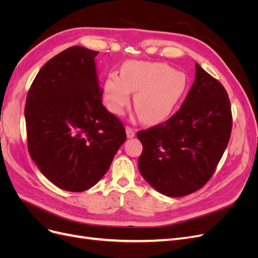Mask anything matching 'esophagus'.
<instances>
[{"mask_svg": "<svg viewBox=\"0 0 258 258\" xmlns=\"http://www.w3.org/2000/svg\"><path fill=\"white\" fill-rule=\"evenodd\" d=\"M126 132H127V137L128 138H134L136 136V129L130 127V126L126 127Z\"/></svg>", "mask_w": 258, "mask_h": 258, "instance_id": "esophagus-1", "label": "esophagus"}]
</instances>
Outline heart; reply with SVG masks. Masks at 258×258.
I'll return each instance as SVG.
<instances>
[{
  "label": "heart",
  "mask_w": 258,
  "mask_h": 258,
  "mask_svg": "<svg viewBox=\"0 0 258 258\" xmlns=\"http://www.w3.org/2000/svg\"><path fill=\"white\" fill-rule=\"evenodd\" d=\"M187 88L183 72L160 62L128 61L120 77L108 75L104 84V100L113 114L121 115L136 93L135 108L145 123H157L171 115Z\"/></svg>",
  "instance_id": "1"
}]
</instances>
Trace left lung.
<instances>
[{
    "mask_svg": "<svg viewBox=\"0 0 258 258\" xmlns=\"http://www.w3.org/2000/svg\"><path fill=\"white\" fill-rule=\"evenodd\" d=\"M230 101L224 86L196 64V79L179 110L165 122L138 131L139 170L169 197H182L212 177L229 142Z\"/></svg>",
    "mask_w": 258,
    "mask_h": 258,
    "instance_id": "obj_1",
    "label": "left lung"
}]
</instances>
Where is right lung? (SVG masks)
Segmentation results:
<instances>
[{
	"label": "right lung",
	"mask_w": 258,
	"mask_h": 258,
	"mask_svg": "<svg viewBox=\"0 0 258 258\" xmlns=\"http://www.w3.org/2000/svg\"><path fill=\"white\" fill-rule=\"evenodd\" d=\"M73 46L41 68L26 106L28 150L59 188L80 192L99 182L126 141L123 123L102 104L95 58Z\"/></svg>",
	"instance_id": "right-lung-1"
}]
</instances>
